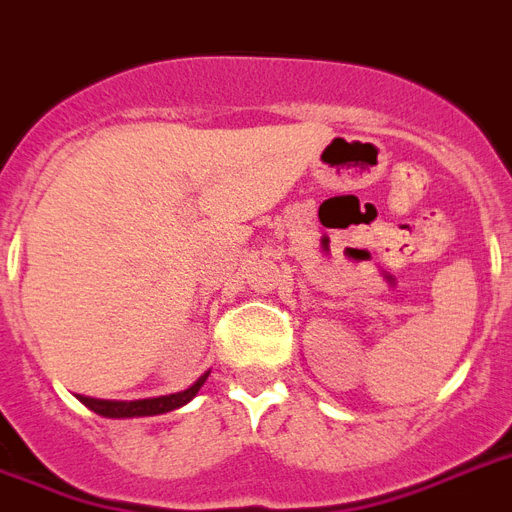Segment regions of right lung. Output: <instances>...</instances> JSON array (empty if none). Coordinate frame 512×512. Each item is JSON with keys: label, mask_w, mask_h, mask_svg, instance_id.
Instances as JSON below:
<instances>
[{"label": "right lung", "mask_w": 512, "mask_h": 512, "mask_svg": "<svg viewBox=\"0 0 512 512\" xmlns=\"http://www.w3.org/2000/svg\"><path fill=\"white\" fill-rule=\"evenodd\" d=\"M207 376H210V371L202 373L184 392L165 394V397H147V400H97V397H83V394H76V397L89 410H94L97 415H105V418H144V415H162L176 410V407H184L186 402L197 397V392L202 389Z\"/></svg>", "instance_id": "obj_1"}]
</instances>
